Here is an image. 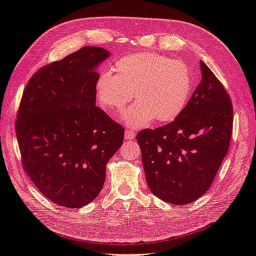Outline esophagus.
I'll return each mask as SVG.
<instances>
[{
    "label": "esophagus",
    "mask_w": 256,
    "mask_h": 256,
    "mask_svg": "<svg viewBox=\"0 0 256 256\" xmlns=\"http://www.w3.org/2000/svg\"><path fill=\"white\" fill-rule=\"evenodd\" d=\"M136 136V134L134 132V131H131V130H129V129H126V131H125V138H126V140H129V138H134Z\"/></svg>",
    "instance_id": "esophagus-1"
}]
</instances>
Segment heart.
<instances>
[{
    "mask_svg": "<svg viewBox=\"0 0 256 256\" xmlns=\"http://www.w3.org/2000/svg\"><path fill=\"white\" fill-rule=\"evenodd\" d=\"M112 70L98 76L97 100L108 112H120L134 90L138 102L122 114L130 127L144 128L154 120H174L191 96L192 76L182 60L157 53H138L116 62Z\"/></svg>",
    "mask_w": 256,
    "mask_h": 256,
    "instance_id": "1",
    "label": "heart"
}]
</instances>
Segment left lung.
Here are the masks:
<instances>
[{
	"mask_svg": "<svg viewBox=\"0 0 256 256\" xmlns=\"http://www.w3.org/2000/svg\"><path fill=\"white\" fill-rule=\"evenodd\" d=\"M200 65L202 80L182 114L168 125L136 134L146 182L170 204H190L204 196L230 146V98L204 62Z\"/></svg>",
	"mask_w": 256,
	"mask_h": 256,
	"instance_id": "obj_1",
	"label": "left lung"
}]
</instances>
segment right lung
I'll list each match as a JSON object with an SVG mask.
<instances>
[{"mask_svg":"<svg viewBox=\"0 0 256 256\" xmlns=\"http://www.w3.org/2000/svg\"><path fill=\"white\" fill-rule=\"evenodd\" d=\"M109 56L83 47L42 67L23 90L16 120L22 166L60 206L81 208L96 198L124 141V128L96 106V68Z\"/></svg>","mask_w":256,"mask_h":256,"instance_id":"add662e5","label":"right lung"}]
</instances>
